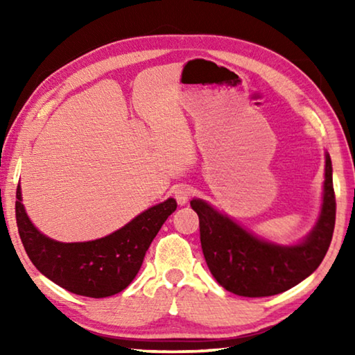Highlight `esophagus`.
Instances as JSON below:
<instances>
[{"instance_id": "34e87169", "label": "esophagus", "mask_w": 355, "mask_h": 355, "mask_svg": "<svg viewBox=\"0 0 355 355\" xmlns=\"http://www.w3.org/2000/svg\"><path fill=\"white\" fill-rule=\"evenodd\" d=\"M191 194H192V189H191V186H188V184H178L172 191V196L175 197L178 205H186V203H188V200H189Z\"/></svg>"}]
</instances>
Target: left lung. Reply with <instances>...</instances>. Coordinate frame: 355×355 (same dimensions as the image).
Masks as SVG:
<instances>
[{"instance_id": "1", "label": "left lung", "mask_w": 355, "mask_h": 355, "mask_svg": "<svg viewBox=\"0 0 355 355\" xmlns=\"http://www.w3.org/2000/svg\"><path fill=\"white\" fill-rule=\"evenodd\" d=\"M191 207L199 216L202 250L218 284L238 296H274L313 274L327 254L335 227L332 161L326 152L320 218L297 244L258 238L202 199H192Z\"/></svg>"}]
</instances>
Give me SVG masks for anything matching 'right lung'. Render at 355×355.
Masks as SVG:
<instances>
[{
    "label": "right lung",
    "instance_id": "right-lung-1",
    "mask_svg": "<svg viewBox=\"0 0 355 355\" xmlns=\"http://www.w3.org/2000/svg\"><path fill=\"white\" fill-rule=\"evenodd\" d=\"M175 209V199H167L105 238L61 243L45 236L29 220L19 184L15 218L29 260L45 277L78 296L98 299L117 294L133 282L156 233Z\"/></svg>",
    "mask_w": 355,
    "mask_h": 355
}]
</instances>
